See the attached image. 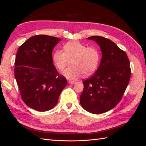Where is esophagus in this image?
<instances>
[{"instance_id":"obj_1","label":"esophagus","mask_w":146,"mask_h":146,"mask_svg":"<svg viewBox=\"0 0 146 146\" xmlns=\"http://www.w3.org/2000/svg\"><path fill=\"white\" fill-rule=\"evenodd\" d=\"M77 82H76V81H69V83H70V84H71V85H72V84H75V83H76Z\"/></svg>"}]
</instances>
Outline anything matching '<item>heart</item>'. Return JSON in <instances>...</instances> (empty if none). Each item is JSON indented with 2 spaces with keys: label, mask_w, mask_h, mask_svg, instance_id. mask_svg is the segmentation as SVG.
Wrapping results in <instances>:
<instances>
[{
  "label": "heart",
  "mask_w": 146,
  "mask_h": 146,
  "mask_svg": "<svg viewBox=\"0 0 146 146\" xmlns=\"http://www.w3.org/2000/svg\"><path fill=\"white\" fill-rule=\"evenodd\" d=\"M64 52L56 50L53 54V61L56 68L63 70L70 61L69 68L62 72L68 79H76L82 74L90 76L99 64L100 55L96 47H86L78 41H70L64 46Z\"/></svg>",
  "instance_id": "obj_1"
}]
</instances>
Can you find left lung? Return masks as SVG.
<instances>
[{
  "instance_id": "obj_1",
  "label": "left lung",
  "mask_w": 146,
  "mask_h": 146,
  "mask_svg": "<svg viewBox=\"0 0 146 146\" xmlns=\"http://www.w3.org/2000/svg\"><path fill=\"white\" fill-rule=\"evenodd\" d=\"M100 47L102 58L96 72L83 81L80 96L82 107L92 114H101L113 108L121 101L131 76L126 53L110 39L100 36L87 38Z\"/></svg>"
}]
</instances>
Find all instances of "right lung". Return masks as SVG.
<instances>
[{
  "label": "right lung",
  "mask_w": 146,
  "mask_h": 146,
  "mask_svg": "<svg viewBox=\"0 0 146 146\" xmlns=\"http://www.w3.org/2000/svg\"><path fill=\"white\" fill-rule=\"evenodd\" d=\"M60 38L41 35L27 39L17 50L15 76L21 98L28 107L46 111L58 103L67 85L53 64L52 53Z\"/></svg>",
  "instance_id": "right-lung-1"
}]
</instances>
